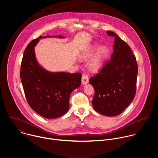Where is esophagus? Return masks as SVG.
<instances>
[{
    "label": "esophagus",
    "instance_id": "1",
    "mask_svg": "<svg viewBox=\"0 0 158 158\" xmlns=\"http://www.w3.org/2000/svg\"><path fill=\"white\" fill-rule=\"evenodd\" d=\"M89 82V77L85 74H82V84H86Z\"/></svg>",
    "mask_w": 158,
    "mask_h": 158
}]
</instances>
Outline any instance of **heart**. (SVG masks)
Instances as JSON below:
<instances>
[{
    "mask_svg": "<svg viewBox=\"0 0 158 158\" xmlns=\"http://www.w3.org/2000/svg\"><path fill=\"white\" fill-rule=\"evenodd\" d=\"M109 53V50L107 46H102L99 48L98 45L97 44H94L89 46L86 51L82 54L81 57L84 60H87L91 58L95 53V54L89 62V67L91 71L97 72L102 67Z\"/></svg>",
    "mask_w": 158,
    "mask_h": 158,
    "instance_id": "heart-1",
    "label": "heart"
}]
</instances>
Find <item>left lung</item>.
I'll list each match as a JSON object with an SVG mask.
<instances>
[{"instance_id":"left-lung-1","label":"left lung","mask_w":158,"mask_h":158,"mask_svg":"<svg viewBox=\"0 0 158 158\" xmlns=\"http://www.w3.org/2000/svg\"><path fill=\"white\" fill-rule=\"evenodd\" d=\"M114 51L107 62L96 76L89 79L94 89L93 106L96 111L107 116H116L131 104L136 91L138 65L128 45L116 33Z\"/></svg>"}]
</instances>
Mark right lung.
Returning a JSON list of instances; mask_svg holds the SVG:
<instances>
[{
	"mask_svg": "<svg viewBox=\"0 0 158 158\" xmlns=\"http://www.w3.org/2000/svg\"><path fill=\"white\" fill-rule=\"evenodd\" d=\"M49 37L54 36H39L27 45L22 59L20 76L30 107L45 118L54 119L69 110L70 95L81 85L82 74L49 72L39 64L34 47L40 39Z\"/></svg>",
	"mask_w": 158,
	"mask_h": 158,
	"instance_id": "1",
	"label": "right lung"
}]
</instances>
